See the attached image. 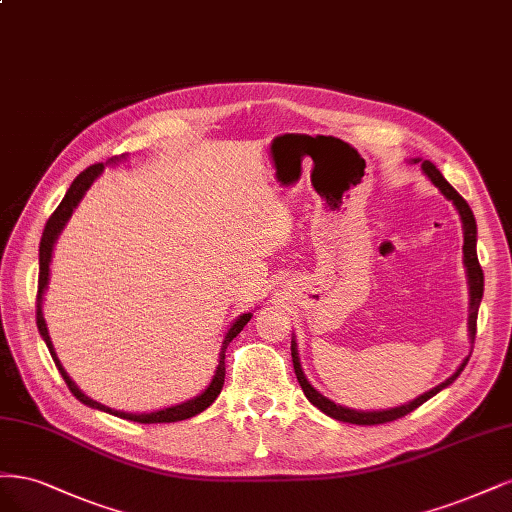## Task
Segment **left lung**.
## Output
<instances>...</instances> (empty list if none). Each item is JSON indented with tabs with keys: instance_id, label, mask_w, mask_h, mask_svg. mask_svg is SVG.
<instances>
[{
	"instance_id": "8db88e82",
	"label": "left lung",
	"mask_w": 512,
	"mask_h": 512,
	"mask_svg": "<svg viewBox=\"0 0 512 512\" xmlns=\"http://www.w3.org/2000/svg\"><path fill=\"white\" fill-rule=\"evenodd\" d=\"M415 163H417V159H415ZM421 168L427 174V178H430L432 183L442 191V195L449 197V200L455 204V208L459 210L461 223H464V263H466V268H468V283H470V319H468V327H470V338L474 342L478 304H481V298H483V270H481V263H478V257H476V221H474V214H472L468 202L447 183V180H444V176L438 172V168L434 166L432 161H423ZM291 357H293L295 376H298V381H300V385L304 389V395L310 400V404H315L321 412H325V415H329L332 419H338V421H344V423H355V425H378V423H389V421L406 417L408 412H412L415 408H419L423 402L434 398L438 391H442L444 387H449L455 381V378L461 374V370L466 368L468 359H470V357H466L464 361H461V366L457 368V372L451 378H447V381L440 383L438 387L430 389L427 393L419 395L417 400H412V402H408L404 406H398V408H391V410L359 412V410H351V408H342V406L334 404L332 400L323 398V395L306 381V376L302 372L298 351H295V342L293 340H291Z\"/></svg>"
}]
</instances>
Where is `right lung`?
I'll list each match as a JSON object with an SVG mask.
<instances>
[{"instance_id": "right-lung-1", "label": "right lung", "mask_w": 512, "mask_h": 512, "mask_svg": "<svg viewBox=\"0 0 512 512\" xmlns=\"http://www.w3.org/2000/svg\"><path fill=\"white\" fill-rule=\"evenodd\" d=\"M104 170V163H93V166H89L87 170H82L76 178L74 183L70 185L68 193L63 195L61 204L57 206V210L48 217L46 225H44V234H42V240H40V276H38V298H36V319H38V329L40 334L48 346V351H51V357L55 361L57 370L61 372L65 385H68V389L76 395V400H80L82 404H87L91 408H100L104 412H110V415H117L121 419H127V421H138V423H172V421H183V419H189V417H195L200 415L202 410H206L214 400L219 398V393L223 389V383H225V349L227 344L232 342L240 332L242 327L251 321L253 312H244L242 317H238L234 321V325L229 327V332L223 340V346H221V353H219V368L217 372H214V378L210 381V385L206 387V391L202 395H197V398L185 402V404H178V406H172V408H163V410H157V412H146V415H131V412H121V410H112L100 402H95L91 398H87L85 393H82L72 378L68 376V372L63 370L61 361L53 349V342H51V336H48V329H46V321H44V315H42V295H44V287L48 283V266H51V257H53V244L57 240V236L61 234L63 225L68 223V219L72 217V212L76 208V204L82 200V195H85V191L91 187L93 180L102 174Z\"/></svg>"}]
</instances>
